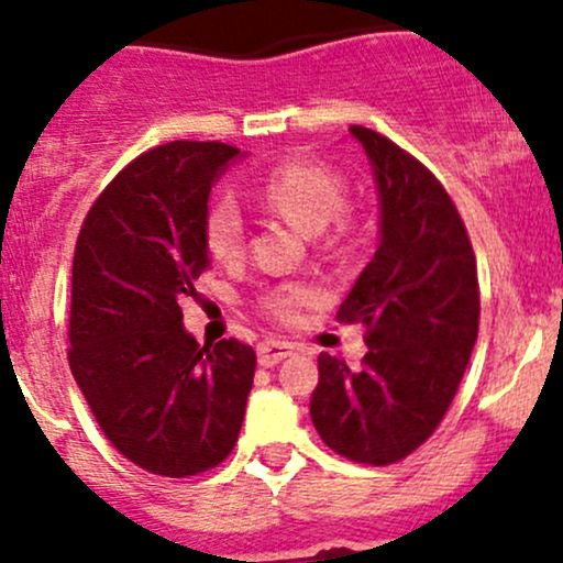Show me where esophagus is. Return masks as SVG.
I'll list each match as a JSON object with an SVG mask.
<instances>
[{
  "mask_svg": "<svg viewBox=\"0 0 563 563\" xmlns=\"http://www.w3.org/2000/svg\"><path fill=\"white\" fill-rule=\"evenodd\" d=\"M296 352V344L280 342V339H267V342L258 344V363L262 366H275V363L286 361Z\"/></svg>",
  "mask_w": 563,
  "mask_h": 563,
  "instance_id": "1",
  "label": "esophagus"
}]
</instances>
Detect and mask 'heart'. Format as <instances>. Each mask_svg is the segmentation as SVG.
Here are the masks:
<instances>
[{
    "label": "heart",
    "instance_id": "1",
    "mask_svg": "<svg viewBox=\"0 0 563 563\" xmlns=\"http://www.w3.org/2000/svg\"><path fill=\"white\" fill-rule=\"evenodd\" d=\"M347 178L333 165L314 157H291L272 165L256 187V197L272 213L283 216L305 232H320L323 243L347 245L355 221L344 211ZM202 243L219 264L240 262L245 251V219L232 197H216L202 216ZM320 299V288L307 280H286L264 288L256 307L275 323H296L301 310Z\"/></svg>",
    "mask_w": 563,
    "mask_h": 563
}]
</instances>
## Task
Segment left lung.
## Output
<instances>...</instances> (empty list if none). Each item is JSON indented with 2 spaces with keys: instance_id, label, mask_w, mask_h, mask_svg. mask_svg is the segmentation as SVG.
<instances>
[{
  "instance_id": "1",
  "label": "left lung",
  "mask_w": 563,
  "mask_h": 563,
  "mask_svg": "<svg viewBox=\"0 0 563 563\" xmlns=\"http://www.w3.org/2000/svg\"><path fill=\"white\" fill-rule=\"evenodd\" d=\"M350 131L372 159L382 240L336 320L366 325L368 352L361 368L318 357L310 413L325 446L379 467L417 452L452 406L478 336L481 291L465 221L443 184L387 135Z\"/></svg>"
}]
</instances>
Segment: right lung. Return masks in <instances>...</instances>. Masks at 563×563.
Instances as JSON below:
<instances>
[{"mask_svg": "<svg viewBox=\"0 0 563 563\" xmlns=\"http://www.w3.org/2000/svg\"><path fill=\"white\" fill-rule=\"evenodd\" d=\"M238 154L221 141L139 154L92 202L74 249L71 374L111 446L165 478L232 454L253 387L251 344H197L178 307L211 267L202 216Z\"/></svg>", "mask_w": 563, "mask_h": 563, "instance_id": "add662e5", "label": "right lung"}]
</instances>
